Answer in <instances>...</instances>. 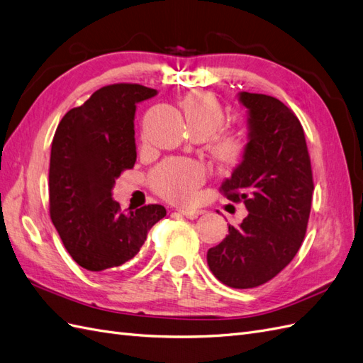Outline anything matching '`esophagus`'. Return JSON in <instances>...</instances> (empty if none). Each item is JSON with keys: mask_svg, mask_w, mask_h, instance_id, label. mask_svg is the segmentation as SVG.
I'll return each instance as SVG.
<instances>
[{"mask_svg": "<svg viewBox=\"0 0 363 363\" xmlns=\"http://www.w3.org/2000/svg\"><path fill=\"white\" fill-rule=\"evenodd\" d=\"M178 211L181 213V215L187 216V218H190V219L198 218V216H201L202 213H203V210H201V208H179Z\"/></svg>", "mask_w": 363, "mask_h": 363, "instance_id": "esophagus-1", "label": "esophagus"}]
</instances>
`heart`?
<instances>
[{"label": "heart", "mask_w": 363, "mask_h": 363, "mask_svg": "<svg viewBox=\"0 0 363 363\" xmlns=\"http://www.w3.org/2000/svg\"><path fill=\"white\" fill-rule=\"evenodd\" d=\"M185 118L196 136H210V152L220 165L238 164L247 150V136L239 128H220L225 123V108L210 91L194 90L181 101ZM207 178L202 164L170 157L157 164L148 173L150 187L160 196L172 202H190Z\"/></svg>", "instance_id": "b5f03b06"}]
</instances>
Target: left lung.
Instances as JSON below:
<instances>
[{"label":"left lung","mask_w":363,"mask_h":363,"mask_svg":"<svg viewBox=\"0 0 363 363\" xmlns=\"http://www.w3.org/2000/svg\"><path fill=\"white\" fill-rule=\"evenodd\" d=\"M250 141L244 161L219 187L244 202L247 218L228 225V236L208 250L211 273L231 288H255L272 281L299 252L308 225L313 170L303 128L291 108L262 93L242 91Z\"/></svg>","instance_id":"left-lung-1"}]
</instances>
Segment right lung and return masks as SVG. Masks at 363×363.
Instances as JSON below:
<instances>
[{
    "instance_id": "add662e5",
    "label": "right lung",
    "mask_w": 363,
    "mask_h": 363,
    "mask_svg": "<svg viewBox=\"0 0 363 363\" xmlns=\"http://www.w3.org/2000/svg\"><path fill=\"white\" fill-rule=\"evenodd\" d=\"M156 95L132 82L101 87L69 110L53 136L49 211L73 261L108 272L135 257L150 228L167 211L150 203L124 213L111 198L118 176L136 161V102Z\"/></svg>"
}]
</instances>
